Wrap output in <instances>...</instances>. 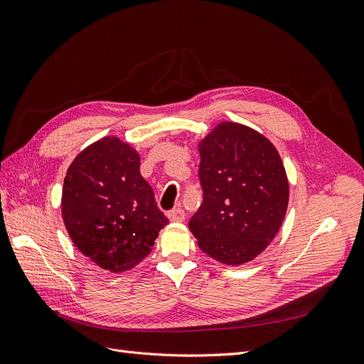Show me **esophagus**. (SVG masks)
<instances>
[{
	"label": "esophagus",
	"mask_w": 364,
	"mask_h": 364,
	"mask_svg": "<svg viewBox=\"0 0 364 364\" xmlns=\"http://www.w3.org/2000/svg\"><path fill=\"white\" fill-rule=\"evenodd\" d=\"M168 218L171 222H183L185 220V211L182 208H173L168 213Z\"/></svg>",
	"instance_id": "obj_1"
}]
</instances>
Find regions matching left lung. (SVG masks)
<instances>
[{"mask_svg":"<svg viewBox=\"0 0 364 364\" xmlns=\"http://www.w3.org/2000/svg\"><path fill=\"white\" fill-rule=\"evenodd\" d=\"M203 202L190 220L197 245L211 258L238 266L266 249L289 205L279 153L258 132L222 123L200 144Z\"/></svg>","mask_w":364,"mask_h":364,"instance_id":"left-lung-1","label":"left lung"}]
</instances>
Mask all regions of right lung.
Segmentation results:
<instances>
[{
  "label": "right lung",
  "mask_w": 364,
  "mask_h": 364,
  "mask_svg": "<svg viewBox=\"0 0 364 364\" xmlns=\"http://www.w3.org/2000/svg\"><path fill=\"white\" fill-rule=\"evenodd\" d=\"M62 217L75 247L111 272L138 264L168 223L139 173L136 150L112 136L86 147L70 165Z\"/></svg>",
  "instance_id": "1"
}]
</instances>
